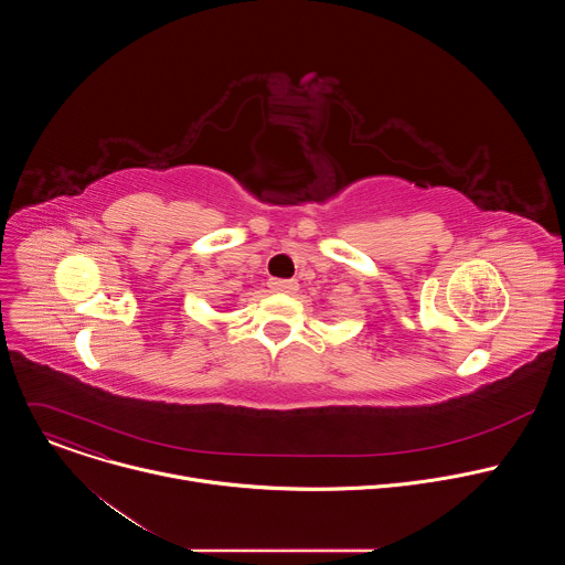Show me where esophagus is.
I'll return each instance as SVG.
<instances>
[{
	"label": "esophagus",
	"instance_id": "1",
	"mask_svg": "<svg viewBox=\"0 0 565 565\" xmlns=\"http://www.w3.org/2000/svg\"><path fill=\"white\" fill-rule=\"evenodd\" d=\"M268 286L273 292H284V295H292L299 288V284L295 279H270Z\"/></svg>",
	"mask_w": 565,
	"mask_h": 565
}]
</instances>
